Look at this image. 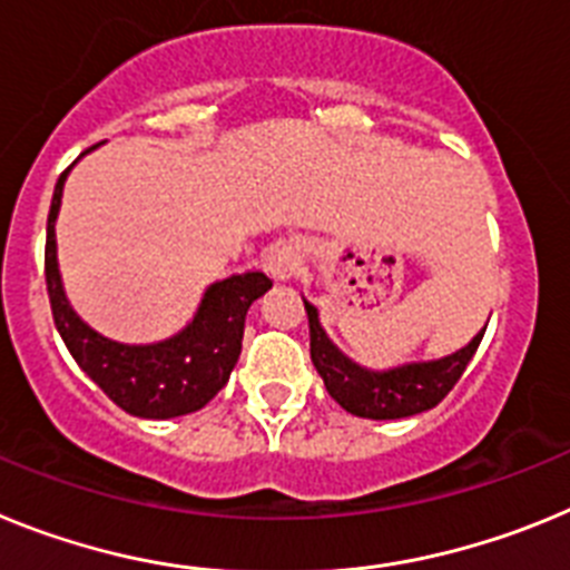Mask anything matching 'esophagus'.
Masks as SVG:
<instances>
[{
	"label": "esophagus",
	"mask_w": 570,
	"mask_h": 570,
	"mask_svg": "<svg viewBox=\"0 0 570 570\" xmlns=\"http://www.w3.org/2000/svg\"><path fill=\"white\" fill-rule=\"evenodd\" d=\"M299 265V256L291 245H274V248L265 254V271H268L274 279H291Z\"/></svg>",
	"instance_id": "34e87169"
}]
</instances>
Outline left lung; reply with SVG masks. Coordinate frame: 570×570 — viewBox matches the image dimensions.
Listing matches in <instances>:
<instances>
[{"mask_svg": "<svg viewBox=\"0 0 570 570\" xmlns=\"http://www.w3.org/2000/svg\"><path fill=\"white\" fill-rule=\"evenodd\" d=\"M302 302L308 311L314 367L320 371L328 394L345 407L347 414L362 416V420H402V416L422 414L428 407L440 405L448 391L460 382L462 371L476 354L482 334L488 328L485 325L465 347L442 356V360L407 362V365L387 367V371H371V367H362L354 360H347L328 340V334L322 331L314 305L308 299Z\"/></svg>", "mask_w": 570, "mask_h": 570, "instance_id": "8db88e82", "label": "left lung"}]
</instances>
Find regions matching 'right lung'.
<instances>
[{
    "label": "right lung",
    "mask_w": 570,
    "mask_h": 570,
    "mask_svg": "<svg viewBox=\"0 0 570 570\" xmlns=\"http://www.w3.org/2000/svg\"><path fill=\"white\" fill-rule=\"evenodd\" d=\"M68 170L59 176L53 188L48 239H45V282H48L50 311H53L59 336L85 374L128 414L145 416V420L194 414L225 387L239 360L245 314L274 282L262 271L214 282L205 291L203 305L188 328L154 345H122V342L97 334L70 308L62 291V276H59L53 225L62 205Z\"/></svg>",
    "instance_id": "right-lung-1"
}]
</instances>
